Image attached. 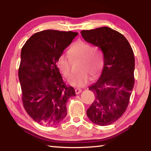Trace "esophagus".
I'll use <instances>...</instances> for the list:
<instances>
[{"mask_svg": "<svg viewBox=\"0 0 151 151\" xmlns=\"http://www.w3.org/2000/svg\"><path fill=\"white\" fill-rule=\"evenodd\" d=\"M75 93L76 94H80L81 92H82V90L81 89H80V88H75Z\"/></svg>", "mask_w": 151, "mask_h": 151, "instance_id": "1", "label": "esophagus"}]
</instances>
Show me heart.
I'll return each mask as SVG.
<instances>
[{
  "label": "heart",
  "mask_w": 151,
  "mask_h": 151,
  "mask_svg": "<svg viewBox=\"0 0 151 151\" xmlns=\"http://www.w3.org/2000/svg\"><path fill=\"white\" fill-rule=\"evenodd\" d=\"M68 52L73 60H80L78 73L69 81L70 85L83 87L90 81V76L95 78L103 67V55L94 50L88 43L83 40H77L70 47ZM57 65L60 73L66 78L72 76L71 59L66 54H61L57 60Z\"/></svg>",
  "instance_id": "obj_1"
}]
</instances>
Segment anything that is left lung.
I'll list each match as a JSON object with an SVG mask.
<instances>
[{"mask_svg": "<svg viewBox=\"0 0 151 151\" xmlns=\"http://www.w3.org/2000/svg\"><path fill=\"white\" fill-rule=\"evenodd\" d=\"M81 33L85 41L103 53L101 75L88 88L95 99L86 114L93 123L106 126L116 121L129 105L134 84L133 50L123 35L109 27L84 30Z\"/></svg>", "mask_w": 151, "mask_h": 151, "instance_id": "obj_1", "label": "left lung"}]
</instances>
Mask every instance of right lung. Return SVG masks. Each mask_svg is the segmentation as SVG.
Here are the masks:
<instances>
[{"label":"right lung","mask_w":151,"mask_h":151,"mask_svg":"<svg viewBox=\"0 0 151 151\" xmlns=\"http://www.w3.org/2000/svg\"><path fill=\"white\" fill-rule=\"evenodd\" d=\"M78 32L46 30L35 33L21 50L19 78L22 101L28 114L38 123L57 125L67 114L66 103L75 96L67 86L57 66V60Z\"/></svg>","instance_id":"right-lung-1"}]
</instances>
